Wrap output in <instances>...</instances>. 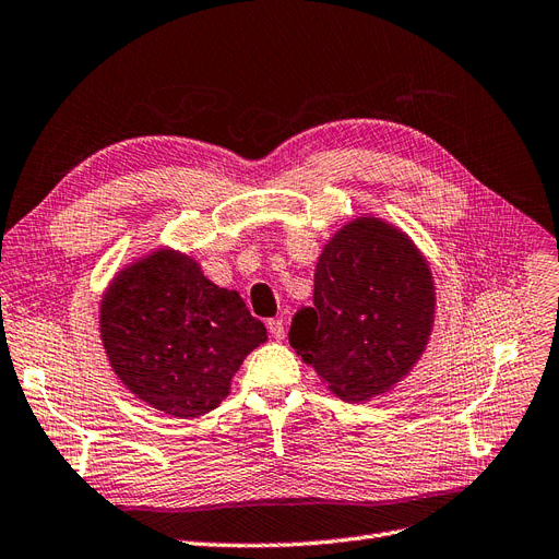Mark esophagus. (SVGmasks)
I'll return each mask as SVG.
<instances>
[{
    "label": "esophagus",
    "mask_w": 559,
    "mask_h": 559,
    "mask_svg": "<svg viewBox=\"0 0 559 559\" xmlns=\"http://www.w3.org/2000/svg\"><path fill=\"white\" fill-rule=\"evenodd\" d=\"M267 333H271L275 340L284 337V319H267Z\"/></svg>",
    "instance_id": "esophagus-1"
}]
</instances>
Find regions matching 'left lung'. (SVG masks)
Returning <instances> with one entry per match:
<instances>
[{
    "instance_id": "obj_1",
    "label": "left lung",
    "mask_w": 559,
    "mask_h": 559,
    "mask_svg": "<svg viewBox=\"0 0 559 559\" xmlns=\"http://www.w3.org/2000/svg\"><path fill=\"white\" fill-rule=\"evenodd\" d=\"M435 286L426 261L397 228L372 217L325 245L314 302L292 319L288 342L346 402L389 391L426 349Z\"/></svg>"
}]
</instances>
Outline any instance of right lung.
I'll return each mask as SVG.
<instances>
[{"label":"right lung","mask_w":559,"mask_h":559,"mask_svg":"<svg viewBox=\"0 0 559 559\" xmlns=\"http://www.w3.org/2000/svg\"><path fill=\"white\" fill-rule=\"evenodd\" d=\"M102 337L131 393L189 418L228 395L242 358L265 342V325L189 257L162 249L112 282L102 302Z\"/></svg>","instance_id":"right-lung-1"}]
</instances>
